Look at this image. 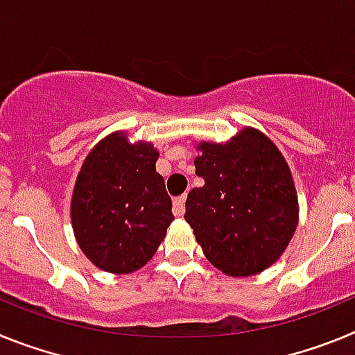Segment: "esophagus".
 <instances>
[{
  "instance_id": "esophagus-1",
  "label": "esophagus",
  "mask_w": 355,
  "mask_h": 355,
  "mask_svg": "<svg viewBox=\"0 0 355 355\" xmlns=\"http://www.w3.org/2000/svg\"><path fill=\"white\" fill-rule=\"evenodd\" d=\"M184 200H187V197H184V196L175 197V199H174V206H172V211H174L175 216H183V213H184Z\"/></svg>"
}]
</instances>
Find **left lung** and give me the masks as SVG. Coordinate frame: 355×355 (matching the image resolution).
Masks as SVG:
<instances>
[{
    "label": "left lung",
    "mask_w": 355,
    "mask_h": 355,
    "mask_svg": "<svg viewBox=\"0 0 355 355\" xmlns=\"http://www.w3.org/2000/svg\"><path fill=\"white\" fill-rule=\"evenodd\" d=\"M193 159L205 187L187 197L184 220L213 266L247 277L283 254L297 227V196L277 147L256 130L227 144L199 146Z\"/></svg>",
    "instance_id": "left-lung-1"
}]
</instances>
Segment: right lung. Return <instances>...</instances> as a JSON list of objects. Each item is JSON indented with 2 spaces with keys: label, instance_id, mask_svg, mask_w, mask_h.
Returning a JSON list of instances; mask_svg holds the SVG:
<instances>
[{
  "label": "right lung",
  "instance_id": "add662e5",
  "mask_svg": "<svg viewBox=\"0 0 355 355\" xmlns=\"http://www.w3.org/2000/svg\"><path fill=\"white\" fill-rule=\"evenodd\" d=\"M158 150L114 133L92 149L71 202L74 234L85 256L114 274L146 265L174 220Z\"/></svg>",
  "mask_w": 355,
  "mask_h": 355
}]
</instances>
